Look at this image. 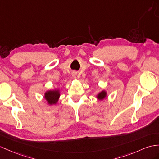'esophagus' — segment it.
<instances>
[{
    "mask_svg": "<svg viewBox=\"0 0 159 159\" xmlns=\"http://www.w3.org/2000/svg\"><path fill=\"white\" fill-rule=\"evenodd\" d=\"M73 76H75V75H76V73H73Z\"/></svg>",
    "mask_w": 159,
    "mask_h": 159,
    "instance_id": "obj_1",
    "label": "esophagus"
}]
</instances>
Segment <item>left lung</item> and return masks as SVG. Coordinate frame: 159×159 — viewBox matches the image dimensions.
Listing matches in <instances>:
<instances>
[{
    "label": "left lung",
    "instance_id": "left-lung-1",
    "mask_svg": "<svg viewBox=\"0 0 159 159\" xmlns=\"http://www.w3.org/2000/svg\"><path fill=\"white\" fill-rule=\"evenodd\" d=\"M106 96V92L104 91H102L100 93H99V94H98L97 96V98L99 99V100H102L104 98V97Z\"/></svg>",
    "mask_w": 159,
    "mask_h": 159
}]
</instances>
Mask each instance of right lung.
<instances>
[{"label":"right lung","instance_id":"obj_1","mask_svg":"<svg viewBox=\"0 0 159 159\" xmlns=\"http://www.w3.org/2000/svg\"><path fill=\"white\" fill-rule=\"evenodd\" d=\"M59 92L58 90L48 91L45 93V98L50 104H56L59 100Z\"/></svg>","mask_w":159,"mask_h":159}]
</instances>
